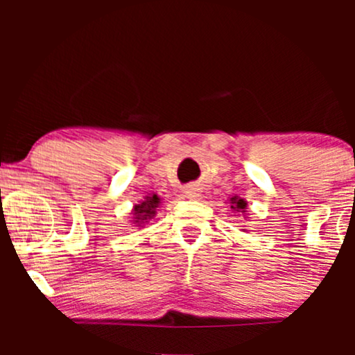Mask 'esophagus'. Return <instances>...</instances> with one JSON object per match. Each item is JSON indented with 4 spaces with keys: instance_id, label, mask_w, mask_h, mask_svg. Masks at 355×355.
<instances>
[{
    "instance_id": "1",
    "label": "esophagus",
    "mask_w": 355,
    "mask_h": 355,
    "mask_svg": "<svg viewBox=\"0 0 355 355\" xmlns=\"http://www.w3.org/2000/svg\"><path fill=\"white\" fill-rule=\"evenodd\" d=\"M185 195H187V197H189V198H195V200L202 197L200 191H198V189H195V187H190V189H187V190H185Z\"/></svg>"
}]
</instances>
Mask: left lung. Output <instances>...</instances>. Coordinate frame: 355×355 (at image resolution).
Returning <instances> with one entry per match:
<instances>
[{
  "mask_svg": "<svg viewBox=\"0 0 355 355\" xmlns=\"http://www.w3.org/2000/svg\"><path fill=\"white\" fill-rule=\"evenodd\" d=\"M232 203H234L235 207H232V209H239V210H243L247 207V203L243 202V198H232Z\"/></svg>",
  "mask_w": 355,
  "mask_h": 355,
  "instance_id": "left-lung-1",
  "label": "left lung"
}]
</instances>
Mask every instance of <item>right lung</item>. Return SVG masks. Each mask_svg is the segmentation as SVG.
Instances as JSON below:
<instances>
[{"label":"right lung","instance_id":"1","mask_svg":"<svg viewBox=\"0 0 355 355\" xmlns=\"http://www.w3.org/2000/svg\"><path fill=\"white\" fill-rule=\"evenodd\" d=\"M158 202H160V198H158L157 195H152V197H146L144 202L135 205V217H133L135 218V222L141 223L145 222V220L152 218L155 214V209L158 207Z\"/></svg>","mask_w":355,"mask_h":355}]
</instances>
